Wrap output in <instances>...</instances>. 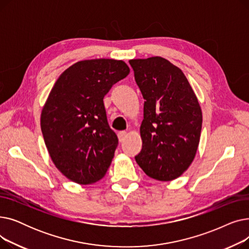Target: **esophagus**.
I'll return each mask as SVG.
<instances>
[{
  "label": "esophagus",
  "mask_w": 249,
  "mask_h": 249,
  "mask_svg": "<svg viewBox=\"0 0 249 249\" xmlns=\"http://www.w3.org/2000/svg\"><path fill=\"white\" fill-rule=\"evenodd\" d=\"M127 136V132L126 131H120L119 133H118V138H119V140L122 142L124 141V139L126 138Z\"/></svg>",
  "instance_id": "obj_1"
}]
</instances>
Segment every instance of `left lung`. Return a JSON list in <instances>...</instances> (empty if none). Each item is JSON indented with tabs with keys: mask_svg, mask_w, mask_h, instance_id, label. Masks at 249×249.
I'll list each match as a JSON object with an SVG mask.
<instances>
[{
	"mask_svg": "<svg viewBox=\"0 0 249 249\" xmlns=\"http://www.w3.org/2000/svg\"><path fill=\"white\" fill-rule=\"evenodd\" d=\"M144 102L136 162L160 181L184 174L197 153L203 116L186 75L160 56L129 60Z\"/></svg>",
	"mask_w": 249,
	"mask_h": 249,
	"instance_id": "1",
	"label": "left lung"
}]
</instances>
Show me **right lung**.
<instances>
[{
  "label": "right lung",
  "mask_w": 249,
  "mask_h": 249,
  "mask_svg": "<svg viewBox=\"0 0 249 249\" xmlns=\"http://www.w3.org/2000/svg\"><path fill=\"white\" fill-rule=\"evenodd\" d=\"M129 72L123 60H81L65 70L50 90L40 119L44 142L56 168L76 184H94L108 171L118 138L103 99Z\"/></svg>",
  "instance_id": "obj_1"
}]
</instances>
